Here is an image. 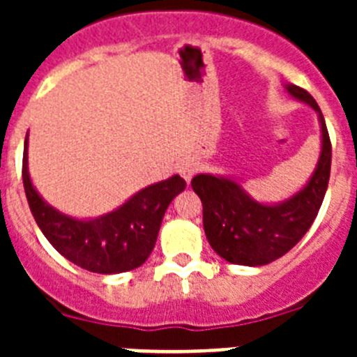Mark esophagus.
Wrapping results in <instances>:
<instances>
[{"label": "esophagus", "instance_id": "1", "mask_svg": "<svg viewBox=\"0 0 357 357\" xmlns=\"http://www.w3.org/2000/svg\"><path fill=\"white\" fill-rule=\"evenodd\" d=\"M195 172H197V168H195L193 162H184L181 166V175L184 176L185 182H191V178H193Z\"/></svg>", "mask_w": 357, "mask_h": 357}]
</instances>
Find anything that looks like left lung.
<instances>
[{
  "label": "left lung",
  "instance_id": "left-lung-1",
  "mask_svg": "<svg viewBox=\"0 0 357 357\" xmlns=\"http://www.w3.org/2000/svg\"><path fill=\"white\" fill-rule=\"evenodd\" d=\"M288 93L318 112L321 125V153L311 181L302 191L277 206L252 200L234 181L213 175H197L191 188L204 206V230L207 241L229 263L261 266L291 250L313 225L326 197L331 175L329 132L314 98L298 85Z\"/></svg>",
  "mask_w": 357,
  "mask_h": 357
}]
</instances>
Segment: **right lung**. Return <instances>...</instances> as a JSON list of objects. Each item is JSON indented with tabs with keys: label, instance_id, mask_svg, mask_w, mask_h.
Instances as JSON below:
<instances>
[{
	"label": "right lung",
	"instance_id": "1",
	"mask_svg": "<svg viewBox=\"0 0 357 357\" xmlns=\"http://www.w3.org/2000/svg\"><path fill=\"white\" fill-rule=\"evenodd\" d=\"M26 162L24 141L23 185L39 229L59 254L94 273H121L141 266L155 247L164 213L185 189L184 178L173 175L135 193L112 213L85 222L61 214L39 197Z\"/></svg>",
	"mask_w": 357,
	"mask_h": 357
}]
</instances>
